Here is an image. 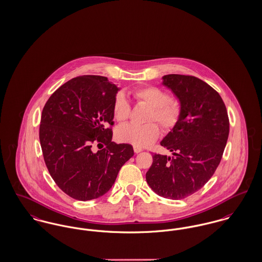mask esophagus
I'll list each match as a JSON object with an SVG mask.
<instances>
[{
	"label": "esophagus",
	"mask_w": 262,
	"mask_h": 262,
	"mask_svg": "<svg viewBox=\"0 0 262 262\" xmlns=\"http://www.w3.org/2000/svg\"><path fill=\"white\" fill-rule=\"evenodd\" d=\"M134 150H135L136 154H139V152H141V150H142V148L139 147V146H134Z\"/></svg>",
	"instance_id": "1"
}]
</instances>
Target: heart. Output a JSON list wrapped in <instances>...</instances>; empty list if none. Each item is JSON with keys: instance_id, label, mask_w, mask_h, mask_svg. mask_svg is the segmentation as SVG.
Returning <instances> with one entry per match:
<instances>
[{"instance_id": "heart-1", "label": "heart", "mask_w": 262, "mask_h": 262, "mask_svg": "<svg viewBox=\"0 0 262 262\" xmlns=\"http://www.w3.org/2000/svg\"><path fill=\"white\" fill-rule=\"evenodd\" d=\"M133 96L138 103L149 106L145 124L126 123L117 128L118 141L130 143L135 146H148L157 141L161 135L160 125L166 130H172L181 121L183 104L178 97H171L163 89L157 85H145L133 91ZM132 112V106L122 93H118L113 103V114L116 121H126Z\"/></svg>"}]
</instances>
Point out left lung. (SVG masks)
<instances>
[{"instance_id": "left-lung-1", "label": "left lung", "mask_w": 262, "mask_h": 262, "mask_svg": "<svg viewBox=\"0 0 262 262\" xmlns=\"http://www.w3.org/2000/svg\"><path fill=\"white\" fill-rule=\"evenodd\" d=\"M162 79L181 99L183 113L161 142L173 157L155 154L145 179L156 193L178 201L200 190L215 172L228 139L229 119L222 97L205 81L184 75Z\"/></svg>"}]
</instances>
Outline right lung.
Listing matches in <instances>:
<instances>
[{"label": "right lung", "instance_id": "right-lung-1", "mask_svg": "<svg viewBox=\"0 0 262 262\" xmlns=\"http://www.w3.org/2000/svg\"><path fill=\"white\" fill-rule=\"evenodd\" d=\"M119 89L101 76H80L50 97L41 113L40 142L56 184L85 202L106 193L134 156L129 143L112 141L113 103ZM104 145L95 152L92 146Z\"/></svg>", "mask_w": 262, "mask_h": 262}]
</instances>
